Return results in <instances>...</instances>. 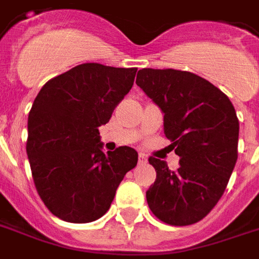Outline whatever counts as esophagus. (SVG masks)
<instances>
[{
  "label": "esophagus",
  "instance_id": "34e87169",
  "mask_svg": "<svg viewBox=\"0 0 259 259\" xmlns=\"http://www.w3.org/2000/svg\"><path fill=\"white\" fill-rule=\"evenodd\" d=\"M138 158H139V159H138V162H139V164H146V162H147V157H146L143 153H141Z\"/></svg>",
  "mask_w": 259,
  "mask_h": 259
}]
</instances>
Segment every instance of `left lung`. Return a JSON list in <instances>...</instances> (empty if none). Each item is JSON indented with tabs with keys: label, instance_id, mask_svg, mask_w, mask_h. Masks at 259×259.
Here are the masks:
<instances>
[{
	"label": "left lung",
	"instance_id": "1",
	"mask_svg": "<svg viewBox=\"0 0 259 259\" xmlns=\"http://www.w3.org/2000/svg\"><path fill=\"white\" fill-rule=\"evenodd\" d=\"M137 84L164 114L176 170L149 159L157 179L146 191L150 210L170 225L198 223L220 201L238 159L239 120L229 98L210 81L176 69L138 72Z\"/></svg>",
	"mask_w": 259,
	"mask_h": 259
}]
</instances>
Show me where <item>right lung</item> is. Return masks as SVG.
I'll use <instances>...</instances> for the list:
<instances>
[{"mask_svg": "<svg viewBox=\"0 0 259 259\" xmlns=\"http://www.w3.org/2000/svg\"><path fill=\"white\" fill-rule=\"evenodd\" d=\"M137 68L87 63L53 77L28 114L27 155L35 187L56 217L84 224L106 213L118 184L137 166L135 149L105 154L98 128L134 84Z\"/></svg>", "mask_w": 259, "mask_h": 259, "instance_id": "right-lung-1", "label": "right lung"}]
</instances>
